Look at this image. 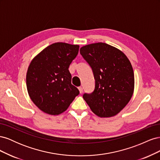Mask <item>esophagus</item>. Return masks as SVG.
<instances>
[{"mask_svg": "<svg viewBox=\"0 0 160 160\" xmlns=\"http://www.w3.org/2000/svg\"><path fill=\"white\" fill-rule=\"evenodd\" d=\"M78 89H79V91L80 92V93H83V88H82V87H79Z\"/></svg>", "mask_w": 160, "mask_h": 160, "instance_id": "1", "label": "esophagus"}]
</instances>
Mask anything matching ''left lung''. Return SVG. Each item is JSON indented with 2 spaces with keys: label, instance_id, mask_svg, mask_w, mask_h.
<instances>
[{
  "label": "left lung",
  "instance_id": "1",
  "mask_svg": "<svg viewBox=\"0 0 160 160\" xmlns=\"http://www.w3.org/2000/svg\"><path fill=\"white\" fill-rule=\"evenodd\" d=\"M80 53L91 66L95 88L83 99L91 110L100 118L118 114L133 94L135 79L132 64L124 53L104 42L87 45Z\"/></svg>",
  "mask_w": 160,
  "mask_h": 160
}]
</instances>
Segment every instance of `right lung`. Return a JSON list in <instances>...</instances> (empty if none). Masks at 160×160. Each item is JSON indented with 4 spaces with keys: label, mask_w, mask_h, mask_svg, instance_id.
<instances>
[{
    "label": "right lung",
    "mask_w": 160,
    "mask_h": 160,
    "mask_svg": "<svg viewBox=\"0 0 160 160\" xmlns=\"http://www.w3.org/2000/svg\"><path fill=\"white\" fill-rule=\"evenodd\" d=\"M79 45L55 42L31 61L26 77L28 95L43 112L57 115L65 111L79 94L71 84L69 67L78 54Z\"/></svg>",
    "instance_id": "obj_1"
}]
</instances>
